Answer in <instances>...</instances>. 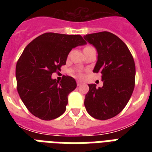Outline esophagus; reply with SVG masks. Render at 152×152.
<instances>
[{
  "label": "esophagus",
  "instance_id": "1",
  "mask_svg": "<svg viewBox=\"0 0 152 152\" xmlns=\"http://www.w3.org/2000/svg\"><path fill=\"white\" fill-rule=\"evenodd\" d=\"M76 83H77V86H80L82 84V82L80 80H77L76 81Z\"/></svg>",
  "mask_w": 152,
  "mask_h": 152
}]
</instances>
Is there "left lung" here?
Here are the masks:
<instances>
[{"instance_id": "left-lung-1", "label": "left lung", "mask_w": 152, "mask_h": 152, "mask_svg": "<svg viewBox=\"0 0 152 152\" xmlns=\"http://www.w3.org/2000/svg\"><path fill=\"white\" fill-rule=\"evenodd\" d=\"M97 50L93 72H100L103 86L88 84L84 106L91 117L107 120L118 115L127 105L135 87L136 67L129 50L117 35L108 31L83 36Z\"/></svg>"}]
</instances>
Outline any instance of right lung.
Segmentation results:
<instances>
[{
  "label": "right lung",
  "instance_id": "obj_1",
  "mask_svg": "<svg viewBox=\"0 0 152 152\" xmlns=\"http://www.w3.org/2000/svg\"><path fill=\"white\" fill-rule=\"evenodd\" d=\"M85 44L80 34L49 32L26 46L16 64L15 77L20 99L33 115L50 121L64 113L68 95L76 89V82L69 76L61 81L51 76L66 64L72 49Z\"/></svg>",
  "mask_w": 152,
  "mask_h": 152
}]
</instances>
